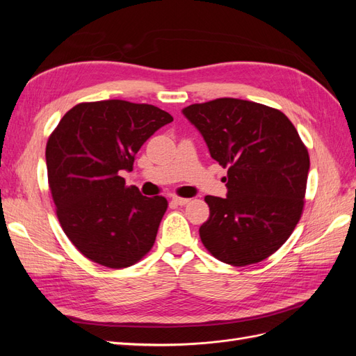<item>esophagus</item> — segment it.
Instances as JSON below:
<instances>
[{"label":"esophagus","instance_id":"1","mask_svg":"<svg viewBox=\"0 0 356 356\" xmlns=\"http://www.w3.org/2000/svg\"><path fill=\"white\" fill-rule=\"evenodd\" d=\"M172 202H174L175 204H179V207H184V204H187L190 202V199H184V197H172Z\"/></svg>","mask_w":356,"mask_h":356}]
</instances>
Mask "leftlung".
I'll return each instance as SVG.
<instances>
[{"instance_id":"left-lung-1","label":"left lung","mask_w":356,"mask_h":356,"mask_svg":"<svg viewBox=\"0 0 356 356\" xmlns=\"http://www.w3.org/2000/svg\"><path fill=\"white\" fill-rule=\"evenodd\" d=\"M209 154L227 168V197L207 196L209 218L199 229L220 261H263L296 229L305 207L309 153L289 118L251 101L220 98L182 110Z\"/></svg>"}]
</instances>
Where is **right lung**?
I'll return each instance as SVG.
<instances>
[{"instance_id":"1","label":"right lung","mask_w":356,"mask_h":356,"mask_svg":"<svg viewBox=\"0 0 356 356\" xmlns=\"http://www.w3.org/2000/svg\"><path fill=\"white\" fill-rule=\"evenodd\" d=\"M174 120L148 104L84 102L62 117L46 147L49 187L63 232L89 260L124 268L152 250L168 200L127 187L147 139Z\"/></svg>"}]
</instances>
